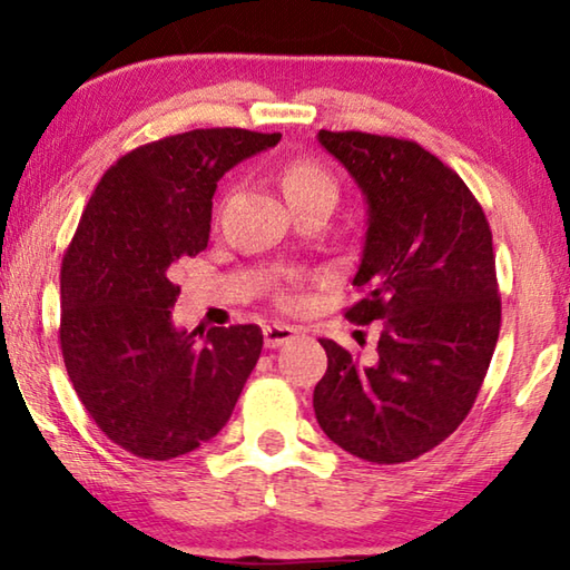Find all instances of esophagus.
Instances as JSON below:
<instances>
[{"instance_id":"obj_1","label":"esophagus","mask_w":570,"mask_h":570,"mask_svg":"<svg viewBox=\"0 0 570 570\" xmlns=\"http://www.w3.org/2000/svg\"><path fill=\"white\" fill-rule=\"evenodd\" d=\"M296 330L288 324H266L264 326V344L268 350H276V346H284L288 342L296 340Z\"/></svg>"}]
</instances>
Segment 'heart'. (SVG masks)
<instances>
[{
	"label": "heart",
	"mask_w": 570,
	"mask_h": 570,
	"mask_svg": "<svg viewBox=\"0 0 570 570\" xmlns=\"http://www.w3.org/2000/svg\"><path fill=\"white\" fill-rule=\"evenodd\" d=\"M278 183H282L288 204L320 196L336 200V196H340V186H336L332 173L326 170L324 163L312 156H298L288 160L282 173H278Z\"/></svg>",
	"instance_id": "b5f03b06"
}]
</instances>
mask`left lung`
I'll return each mask as SVG.
<instances>
[{
  "mask_svg": "<svg viewBox=\"0 0 570 570\" xmlns=\"http://www.w3.org/2000/svg\"><path fill=\"white\" fill-rule=\"evenodd\" d=\"M320 142L370 206L352 282L364 296L344 316L382 320V334L366 364L320 340L330 364L314 412L342 450L397 465L448 440L475 404L500 334L493 234L465 180L414 140L320 130Z\"/></svg>",
  "mask_w": 570,
  "mask_h": 570,
  "instance_id": "obj_1",
  "label": "left lung"
}]
</instances>
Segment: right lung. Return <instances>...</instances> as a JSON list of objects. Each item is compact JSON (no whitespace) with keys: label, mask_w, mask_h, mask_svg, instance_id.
Returning <instances> with one entry per match:
<instances>
[{"label":"right lung","mask_w":570,"mask_h":570,"mask_svg":"<svg viewBox=\"0 0 570 570\" xmlns=\"http://www.w3.org/2000/svg\"><path fill=\"white\" fill-rule=\"evenodd\" d=\"M282 132L206 128L148 142L105 170L65 250L60 350L105 438L170 460L216 438L264 346L256 324L176 330L173 264L208 246L216 183Z\"/></svg>","instance_id":"1"}]
</instances>
